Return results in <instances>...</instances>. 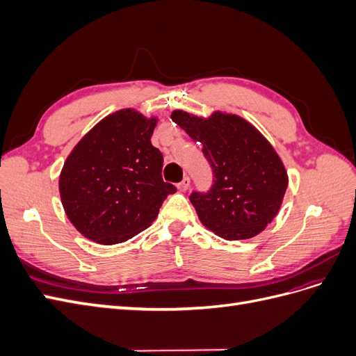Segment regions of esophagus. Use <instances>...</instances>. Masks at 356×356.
Wrapping results in <instances>:
<instances>
[{
    "label": "esophagus",
    "instance_id": "1",
    "mask_svg": "<svg viewBox=\"0 0 356 356\" xmlns=\"http://www.w3.org/2000/svg\"><path fill=\"white\" fill-rule=\"evenodd\" d=\"M190 184H191V182H190V178H188V177H186L184 179H182V181L179 182V184H178L177 187H178V190H179V191H187V190L190 188Z\"/></svg>",
    "mask_w": 356,
    "mask_h": 356
}]
</instances>
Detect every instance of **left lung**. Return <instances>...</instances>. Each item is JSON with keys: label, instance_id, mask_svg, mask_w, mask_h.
<instances>
[{"label": "left lung", "instance_id": "left-lung-1", "mask_svg": "<svg viewBox=\"0 0 356 356\" xmlns=\"http://www.w3.org/2000/svg\"><path fill=\"white\" fill-rule=\"evenodd\" d=\"M170 118L203 145L213 172L211 190L190 196L202 224L225 241L261 233L281 209L288 187L285 166L272 144L236 114L215 111L203 118L175 110Z\"/></svg>", "mask_w": 356, "mask_h": 356}]
</instances>
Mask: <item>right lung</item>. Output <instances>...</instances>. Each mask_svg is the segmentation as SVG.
I'll return each instance as SVG.
<instances>
[{
  "mask_svg": "<svg viewBox=\"0 0 356 356\" xmlns=\"http://www.w3.org/2000/svg\"><path fill=\"white\" fill-rule=\"evenodd\" d=\"M156 117L115 111L74 147L63 163L59 193L68 220L101 245L132 239L156 220L177 188L161 178L163 156L153 147Z\"/></svg>",
  "mask_w": 356,
  "mask_h": 356,
  "instance_id": "right-lung-1",
  "label": "right lung"
}]
</instances>
